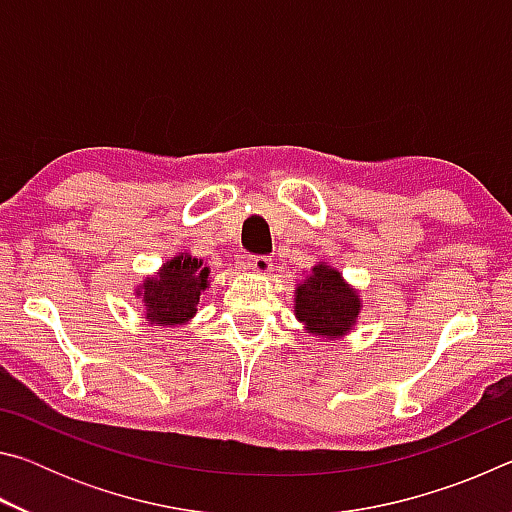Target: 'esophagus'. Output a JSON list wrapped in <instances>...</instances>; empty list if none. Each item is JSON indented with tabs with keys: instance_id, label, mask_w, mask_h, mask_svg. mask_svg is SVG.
I'll list each match as a JSON object with an SVG mask.
<instances>
[{
	"instance_id": "esophagus-1",
	"label": "esophagus",
	"mask_w": 512,
	"mask_h": 512,
	"mask_svg": "<svg viewBox=\"0 0 512 512\" xmlns=\"http://www.w3.org/2000/svg\"><path fill=\"white\" fill-rule=\"evenodd\" d=\"M248 266L253 268L255 273H259V275H266V273H271V266H273V262H271V257L253 255V257H248Z\"/></svg>"
}]
</instances>
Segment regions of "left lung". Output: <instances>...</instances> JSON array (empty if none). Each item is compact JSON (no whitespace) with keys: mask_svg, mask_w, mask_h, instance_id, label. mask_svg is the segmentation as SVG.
<instances>
[{"mask_svg":"<svg viewBox=\"0 0 512 512\" xmlns=\"http://www.w3.org/2000/svg\"><path fill=\"white\" fill-rule=\"evenodd\" d=\"M296 318L316 339L336 341L350 334L361 314L359 291L327 262H318L296 287Z\"/></svg>","mask_w":512,"mask_h":512,"instance_id":"1","label":"left lung"}]
</instances>
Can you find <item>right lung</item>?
<instances>
[{"label": "right lung", "instance_id": "add662e5", "mask_svg": "<svg viewBox=\"0 0 512 512\" xmlns=\"http://www.w3.org/2000/svg\"><path fill=\"white\" fill-rule=\"evenodd\" d=\"M210 289V266L189 253H178L135 289L146 320L160 327H178L196 316L201 293Z\"/></svg>", "mask_w": 512, "mask_h": 512}]
</instances>
